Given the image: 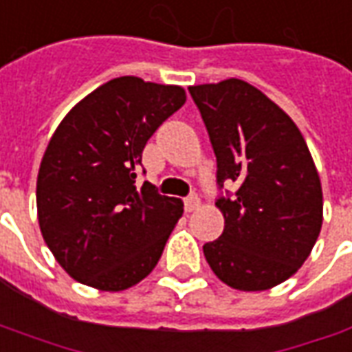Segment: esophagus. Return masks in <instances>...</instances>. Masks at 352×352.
I'll use <instances>...</instances> for the list:
<instances>
[{"mask_svg": "<svg viewBox=\"0 0 352 352\" xmlns=\"http://www.w3.org/2000/svg\"><path fill=\"white\" fill-rule=\"evenodd\" d=\"M198 206H200V198H198L195 192L186 196V198H185V210H186V212H195Z\"/></svg>", "mask_w": 352, "mask_h": 352, "instance_id": "34e87169", "label": "esophagus"}]
</instances>
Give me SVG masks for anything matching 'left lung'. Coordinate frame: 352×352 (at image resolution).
Wrapping results in <instances>:
<instances>
[{
  "label": "left lung",
  "instance_id": "obj_1",
  "mask_svg": "<svg viewBox=\"0 0 352 352\" xmlns=\"http://www.w3.org/2000/svg\"><path fill=\"white\" fill-rule=\"evenodd\" d=\"M217 162L226 227L204 245L212 272L239 291H266L305 264L322 229V185L293 119L239 78L190 86ZM235 182V193L223 192Z\"/></svg>",
  "mask_w": 352,
  "mask_h": 352
}]
</instances>
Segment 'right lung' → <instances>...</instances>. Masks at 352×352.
Here are the masks:
<instances>
[{
	"mask_svg": "<svg viewBox=\"0 0 352 352\" xmlns=\"http://www.w3.org/2000/svg\"><path fill=\"white\" fill-rule=\"evenodd\" d=\"M181 86L119 76L59 123L38 171L36 206L45 245L69 276L100 291L142 281L164 252L183 202L144 181L142 150L185 104Z\"/></svg>",
	"mask_w": 352,
	"mask_h": 352,
	"instance_id": "right-lung-1",
	"label": "right lung"
}]
</instances>
